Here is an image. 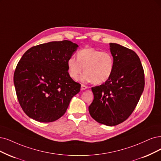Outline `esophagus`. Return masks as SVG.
<instances>
[{"label": "esophagus", "mask_w": 161, "mask_h": 161, "mask_svg": "<svg viewBox=\"0 0 161 161\" xmlns=\"http://www.w3.org/2000/svg\"><path fill=\"white\" fill-rule=\"evenodd\" d=\"M87 88V87L86 86H85L84 84H81V91H84V90H86Z\"/></svg>", "instance_id": "obj_1"}]
</instances>
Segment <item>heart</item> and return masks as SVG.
<instances>
[{
	"instance_id": "1",
	"label": "heart",
	"mask_w": 161,
	"mask_h": 161,
	"mask_svg": "<svg viewBox=\"0 0 161 161\" xmlns=\"http://www.w3.org/2000/svg\"><path fill=\"white\" fill-rule=\"evenodd\" d=\"M114 68V59L108 51H101L87 47L80 50L76 59L71 58L68 61L69 76L74 80L78 79L82 71L85 73L81 76L84 82L93 81L100 84L109 79Z\"/></svg>"
}]
</instances>
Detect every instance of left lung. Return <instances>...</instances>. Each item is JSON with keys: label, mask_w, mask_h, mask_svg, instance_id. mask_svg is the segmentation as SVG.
<instances>
[{"label": "left lung", "mask_w": 161, "mask_h": 161, "mask_svg": "<svg viewBox=\"0 0 161 161\" xmlns=\"http://www.w3.org/2000/svg\"><path fill=\"white\" fill-rule=\"evenodd\" d=\"M114 68L108 80L92 87L94 98L89 106L93 119L108 126L125 121L137 105L145 87L144 70L132 50L110 43Z\"/></svg>", "instance_id": "8db88e82"}]
</instances>
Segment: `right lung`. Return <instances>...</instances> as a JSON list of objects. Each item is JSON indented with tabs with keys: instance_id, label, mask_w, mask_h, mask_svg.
<instances>
[{
	"instance_id": "1",
	"label": "right lung",
	"mask_w": 161,
	"mask_h": 161,
	"mask_svg": "<svg viewBox=\"0 0 161 161\" xmlns=\"http://www.w3.org/2000/svg\"><path fill=\"white\" fill-rule=\"evenodd\" d=\"M78 47L69 40L50 42L28 49L18 63L14 84L24 112L43 123L64 115L81 85L69 76L68 61Z\"/></svg>"
}]
</instances>
